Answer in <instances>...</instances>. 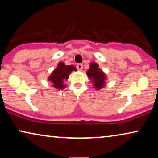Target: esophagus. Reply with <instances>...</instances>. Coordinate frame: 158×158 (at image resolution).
Returning <instances> with one entry per match:
<instances>
[{
  "instance_id": "obj_1",
  "label": "esophagus",
  "mask_w": 158,
  "mask_h": 158,
  "mask_svg": "<svg viewBox=\"0 0 158 158\" xmlns=\"http://www.w3.org/2000/svg\"><path fill=\"white\" fill-rule=\"evenodd\" d=\"M77 69L79 71L83 70V64H77Z\"/></svg>"
}]
</instances>
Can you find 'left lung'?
Wrapping results in <instances>:
<instances>
[{"label": "left lung", "instance_id": "1", "mask_svg": "<svg viewBox=\"0 0 158 158\" xmlns=\"http://www.w3.org/2000/svg\"><path fill=\"white\" fill-rule=\"evenodd\" d=\"M86 74L93 82V86L95 89L99 90L106 86V81L107 80L106 75L105 73L99 68L98 64L96 62H91L90 64V68Z\"/></svg>", "mask_w": 158, "mask_h": 158}]
</instances>
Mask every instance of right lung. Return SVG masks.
<instances>
[{"label":"right lung","mask_w":158,"mask_h":158,"mask_svg":"<svg viewBox=\"0 0 158 158\" xmlns=\"http://www.w3.org/2000/svg\"><path fill=\"white\" fill-rule=\"evenodd\" d=\"M73 70L77 71V69L74 65H66L64 62H60L57 64V68L48 77V81L51 82L52 87L57 90L64 89L66 87L64 82L68 81L69 75Z\"/></svg>","instance_id":"right-lung-1"}]
</instances>
